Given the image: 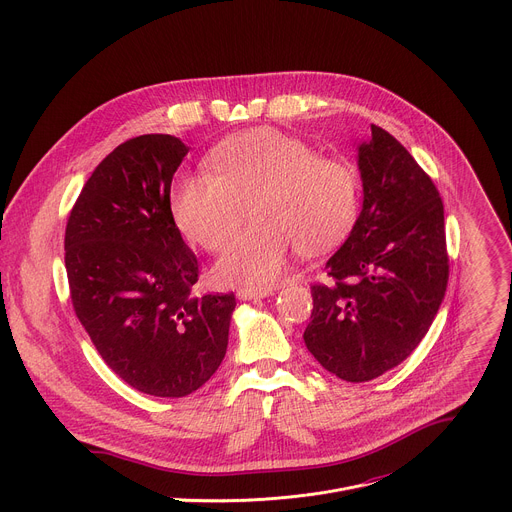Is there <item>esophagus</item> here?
<instances>
[{"label":"esophagus","instance_id":"obj_1","mask_svg":"<svg viewBox=\"0 0 512 512\" xmlns=\"http://www.w3.org/2000/svg\"><path fill=\"white\" fill-rule=\"evenodd\" d=\"M273 294V287H241L237 291L239 300H261Z\"/></svg>","mask_w":512,"mask_h":512}]
</instances>
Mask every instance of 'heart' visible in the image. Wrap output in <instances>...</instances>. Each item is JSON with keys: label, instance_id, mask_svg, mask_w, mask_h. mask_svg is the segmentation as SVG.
I'll list each match as a JSON object with an SVG mask.
<instances>
[{"label": "heart", "instance_id": "1", "mask_svg": "<svg viewBox=\"0 0 512 512\" xmlns=\"http://www.w3.org/2000/svg\"><path fill=\"white\" fill-rule=\"evenodd\" d=\"M208 172L178 174L170 210L182 235L204 251H221L243 231L212 273L223 285H265L291 249L318 255L340 245L360 212V176L340 158L318 156L300 137L255 127L225 137L206 160Z\"/></svg>", "mask_w": 512, "mask_h": 512}]
</instances>
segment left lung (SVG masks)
Listing matches in <instances>:
<instances>
[{"mask_svg": "<svg viewBox=\"0 0 512 512\" xmlns=\"http://www.w3.org/2000/svg\"><path fill=\"white\" fill-rule=\"evenodd\" d=\"M358 145L362 210L312 285L308 350L348 383L381 377L427 334L446 296L444 202L431 178L383 127Z\"/></svg>", "mask_w": 512, "mask_h": 512, "instance_id": "8db88e82", "label": "left lung"}]
</instances>
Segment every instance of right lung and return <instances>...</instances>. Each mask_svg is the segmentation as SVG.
Returning a JSON list of instances; mask_svg holds the SVG:
<instances>
[{
  "label": "right lung",
  "instance_id": "right-lung-1",
  "mask_svg": "<svg viewBox=\"0 0 512 512\" xmlns=\"http://www.w3.org/2000/svg\"><path fill=\"white\" fill-rule=\"evenodd\" d=\"M148 133L95 168L70 210L64 265L75 314L107 367L154 397H186L221 367L235 294L192 296L198 261L170 210L188 154Z\"/></svg>",
  "mask_w": 512,
  "mask_h": 512
}]
</instances>
